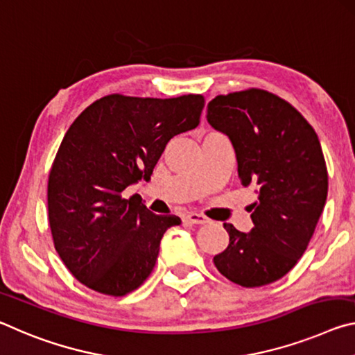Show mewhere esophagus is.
<instances>
[{"label":"esophagus","instance_id":"34e87169","mask_svg":"<svg viewBox=\"0 0 355 355\" xmlns=\"http://www.w3.org/2000/svg\"><path fill=\"white\" fill-rule=\"evenodd\" d=\"M184 222H189V223H193V225H205V223L209 222V220H207V217L201 216V214L190 212V214H187V216L184 217Z\"/></svg>","mask_w":355,"mask_h":355}]
</instances>
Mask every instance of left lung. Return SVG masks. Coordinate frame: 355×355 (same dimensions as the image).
Here are the masks:
<instances>
[{
    "mask_svg": "<svg viewBox=\"0 0 355 355\" xmlns=\"http://www.w3.org/2000/svg\"><path fill=\"white\" fill-rule=\"evenodd\" d=\"M206 118L231 139L243 187L258 193L252 231L223 223L230 243L214 264L243 288L274 283L297 264L322 214L329 182L321 143L291 103L258 88L212 98Z\"/></svg>",
    "mask_w": 355,
    "mask_h": 355,
    "instance_id": "obj_1",
    "label": "left lung"
}]
</instances>
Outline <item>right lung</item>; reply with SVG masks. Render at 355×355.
I'll list each match as a JSON object with an SVG mask.
<instances>
[{
    "label": "right lung",
    "instance_id": "obj_1",
    "mask_svg": "<svg viewBox=\"0 0 355 355\" xmlns=\"http://www.w3.org/2000/svg\"><path fill=\"white\" fill-rule=\"evenodd\" d=\"M201 94L173 98L110 94L81 112L64 135L49 174V222L58 254L80 283L121 297L153 272L165 231L157 216L123 191L150 179L173 137L195 129Z\"/></svg>",
    "mask_w": 355,
    "mask_h": 355
}]
</instances>
